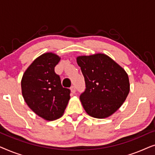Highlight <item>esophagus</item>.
<instances>
[{"label": "esophagus", "instance_id": "34e87169", "mask_svg": "<svg viewBox=\"0 0 155 155\" xmlns=\"http://www.w3.org/2000/svg\"><path fill=\"white\" fill-rule=\"evenodd\" d=\"M71 92L73 93V94H75V92H76L75 87V86H72L71 87Z\"/></svg>", "mask_w": 155, "mask_h": 155}]
</instances>
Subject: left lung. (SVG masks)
<instances>
[{"label":"left lung","mask_w":155,"mask_h":155,"mask_svg":"<svg viewBox=\"0 0 155 155\" xmlns=\"http://www.w3.org/2000/svg\"><path fill=\"white\" fill-rule=\"evenodd\" d=\"M86 84L80 97L88 115L105 118L117 111L130 91L128 74L113 59L104 54L77 57Z\"/></svg>","instance_id":"left-lung-1"}]
</instances>
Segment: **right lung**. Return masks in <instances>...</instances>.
<instances>
[{"label":"right lung","instance_id":"1","mask_svg":"<svg viewBox=\"0 0 155 155\" xmlns=\"http://www.w3.org/2000/svg\"><path fill=\"white\" fill-rule=\"evenodd\" d=\"M61 58L54 53H45L31 63L21 80L25 102L35 113L46 120L63 116L70 100L69 89L63 87L54 71Z\"/></svg>","mask_w":155,"mask_h":155}]
</instances>
